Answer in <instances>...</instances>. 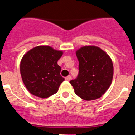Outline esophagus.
<instances>
[{
	"instance_id": "34e87169",
	"label": "esophagus",
	"mask_w": 135,
	"mask_h": 135,
	"mask_svg": "<svg viewBox=\"0 0 135 135\" xmlns=\"http://www.w3.org/2000/svg\"><path fill=\"white\" fill-rule=\"evenodd\" d=\"M71 76H68L67 77H66V78H65V80H67V81H69V80H71Z\"/></svg>"
}]
</instances>
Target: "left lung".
<instances>
[{
	"label": "left lung",
	"mask_w": 135,
	"mask_h": 135,
	"mask_svg": "<svg viewBox=\"0 0 135 135\" xmlns=\"http://www.w3.org/2000/svg\"><path fill=\"white\" fill-rule=\"evenodd\" d=\"M79 61L77 78L70 83L74 92L86 101L99 98L111 85L113 76L112 60L97 46H84L76 51Z\"/></svg>",
	"instance_id": "left-lung-1"
}]
</instances>
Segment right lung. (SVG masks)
Returning a JSON list of instances; mask_svg holds the SVG:
<instances>
[{
    "mask_svg": "<svg viewBox=\"0 0 135 135\" xmlns=\"http://www.w3.org/2000/svg\"><path fill=\"white\" fill-rule=\"evenodd\" d=\"M62 51L50 46L35 47L23 56L20 73L24 85L33 95L47 98L55 94L64 78L60 75L61 67L57 61Z\"/></svg>",
    "mask_w": 135,
    "mask_h": 135,
    "instance_id": "add662e5",
    "label": "right lung"
}]
</instances>
